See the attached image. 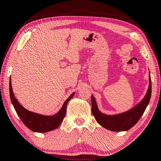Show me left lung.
Segmentation results:
<instances>
[{
    "label": "left lung",
    "instance_id": "8db88e82",
    "mask_svg": "<svg viewBox=\"0 0 161 161\" xmlns=\"http://www.w3.org/2000/svg\"><path fill=\"white\" fill-rule=\"evenodd\" d=\"M149 87L143 99L130 110L124 113L113 115H107L102 113L98 110L95 97L91 95L92 113L96 121L103 127L110 131H127L131 129L142 116L150 100L152 94L150 73L149 74Z\"/></svg>",
    "mask_w": 161,
    "mask_h": 161
}]
</instances>
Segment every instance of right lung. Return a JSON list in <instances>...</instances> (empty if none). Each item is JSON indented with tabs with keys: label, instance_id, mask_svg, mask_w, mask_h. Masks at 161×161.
<instances>
[{
	"label": "right lung",
	"instance_id": "obj_1",
	"mask_svg": "<svg viewBox=\"0 0 161 161\" xmlns=\"http://www.w3.org/2000/svg\"><path fill=\"white\" fill-rule=\"evenodd\" d=\"M9 94L11 101L13 104L14 110H15L18 116L20 118L21 121L23 122V124L33 132H47L57 129L63 122L66 113V107H67L68 102L74 96L75 92L65 100L59 112L53 115H44L39 114V113L28 110L23 108L14 97L13 91H12L11 78L9 81Z\"/></svg>",
	"mask_w": 161,
	"mask_h": 161
}]
</instances>
